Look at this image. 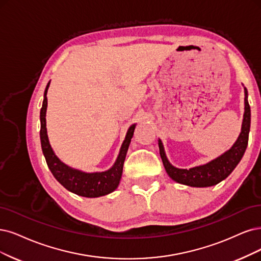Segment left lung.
Returning <instances> with one entry per match:
<instances>
[{
	"mask_svg": "<svg viewBox=\"0 0 261 261\" xmlns=\"http://www.w3.org/2000/svg\"><path fill=\"white\" fill-rule=\"evenodd\" d=\"M244 115L241 133L229 150L224 152L216 159L212 160L203 166L195 167L191 169H178L173 167L169 162L165 148H163L161 140L158 141L160 156L163 166L169 176L179 184H184L191 187H210L217 185L218 182L228 177L231 172L239 165L242 159L248 143V134L250 128V108L247 100V89L244 87Z\"/></svg>",
	"mask_w": 261,
	"mask_h": 261,
	"instance_id": "left-lung-1",
	"label": "left lung"
}]
</instances>
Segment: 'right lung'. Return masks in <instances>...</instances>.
<instances>
[{
    "label": "right lung",
    "instance_id": "add662e5",
    "mask_svg": "<svg viewBox=\"0 0 261 261\" xmlns=\"http://www.w3.org/2000/svg\"><path fill=\"white\" fill-rule=\"evenodd\" d=\"M50 82L47 84L44 92V101L41 109V144L42 150L45 156L47 166L51 171L55 178L69 191L86 198H96L109 195L118 187L119 181L122 175L123 162L125 155L130 145L131 139L133 137L136 123L132 124L128 129L127 136L122 143L119 155L116 159L114 166L105 172L86 173L80 170L73 169L64 165L60 159L58 158L50 146L49 140L47 136L46 129V110H47V90Z\"/></svg>",
    "mask_w": 261,
    "mask_h": 261
}]
</instances>
